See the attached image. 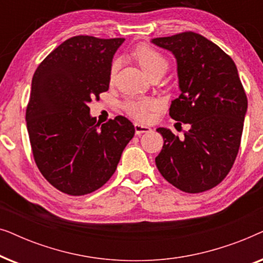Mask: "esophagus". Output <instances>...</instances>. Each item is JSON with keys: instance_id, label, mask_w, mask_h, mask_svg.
I'll return each instance as SVG.
<instances>
[{"instance_id": "obj_1", "label": "esophagus", "mask_w": 263, "mask_h": 263, "mask_svg": "<svg viewBox=\"0 0 263 263\" xmlns=\"http://www.w3.org/2000/svg\"><path fill=\"white\" fill-rule=\"evenodd\" d=\"M134 128H135L136 135L142 134V133H148L151 130L149 127H147V125H143V124H140V123H135Z\"/></svg>"}]
</instances>
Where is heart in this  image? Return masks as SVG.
Instances as JSON below:
<instances>
[{
    "label": "heart",
    "instance_id": "b5f03b06",
    "mask_svg": "<svg viewBox=\"0 0 263 263\" xmlns=\"http://www.w3.org/2000/svg\"><path fill=\"white\" fill-rule=\"evenodd\" d=\"M134 59L138 61L145 71L148 75L153 74L154 71H166L168 67V62L163 53L154 49L153 46L142 44L133 52ZM118 69V60L115 59L111 62L110 67V79L114 80L116 71ZM159 104L154 98L151 97H129L124 99L122 103V110L124 111L128 116L138 121H147L151 117L152 111L157 110Z\"/></svg>",
    "mask_w": 263,
    "mask_h": 263
}]
</instances>
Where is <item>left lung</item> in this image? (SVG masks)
<instances>
[{"mask_svg":"<svg viewBox=\"0 0 263 263\" xmlns=\"http://www.w3.org/2000/svg\"><path fill=\"white\" fill-rule=\"evenodd\" d=\"M152 43L177 60L181 95L168 114L190 125L181 139L157 129L164 145L156 165L177 189L203 193L217 186L235 163L248 107L246 91L231 57L203 35L186 31Z\"/></svg>","mask_w":263,"mask_h":263,"instance_id":"obj_1","label":"left lung"}]
</instances>
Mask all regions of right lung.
I'll return each mask as SVG.
<instances>
[{"instance_id": "1", "label": "right lung", "mask_w": 263, "mask_h": 263, "mask_svg": "<svg viewBox=\"0 0 263 263\" xmlns=\"http://www.w3.org/2000/svg\"><path fill=\"white\" fill-rule=\"evenodd\" d=\"M124 38L75 35L34 71L26 123L35 164L52 186L86 195L109 181L135 134L128 118L100 125L88 103L109 89L112 57Z\"/></svg>"}]
</instances>
